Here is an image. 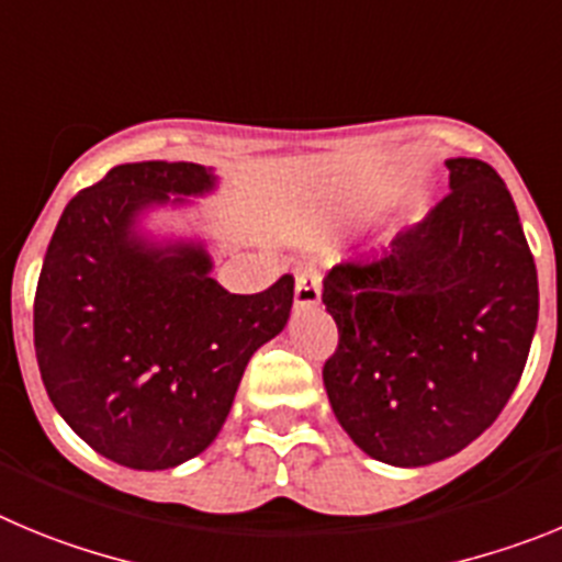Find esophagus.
I'll use <instances>...</instances> for the list:
<instances>
[{
  "mask_svg": "<svg viewBox=\"0 0 562 562\" xmlns=\"http://www.w3.org/2000/svg\"><path fill=\"white\" fill-rule=\"evenodd\" d=\"M322 302V277L316 271H300L296 288H293V305L313 307Z\"/></svg>",
  "mask_w": 562,
  "mask_h": 562,
  "instance_id": "34e87169",
  "label": "esophagus"
}]
</instances>
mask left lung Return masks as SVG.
Instances as JSON below:
<instances>
[{
    "instance_id": "obj_1",
    "label": "left lung",
    "mask_w": 562,
    "mask_h": 562,
    "mask_svg": "<svg viewBox=\"0 0 562 562\" xmlns=\"http://www.w3.org/2000/svg\"><path fill=\"white\" fill-rule=\"evenodd\" d=\"M451 193L417 229L325 277L338 347L327 397L378 462L419 468L487 431L520 381L538 325V271L502 176L448 159Z\"/></svg>"
}]
</instances>
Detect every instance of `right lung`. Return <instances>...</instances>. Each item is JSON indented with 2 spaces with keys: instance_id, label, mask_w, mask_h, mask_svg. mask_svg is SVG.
Returning <instances> with one entry per match:
<instances>
[{
  "instance_id": "right-lung-1",
  "label": "right lung",
  "mask_w": 562,
  "mask_h": 562,
  "mask_svg": "<svg viewBox=\"0 0 562 562\" xmlns=\"http://www.w3.org/2000/svg\"><path fill=\"white\" fill-rule=\"evenodd\" d=\"M193 161L111 168L67 204L33 302L49 401L111 462L168 470L218 437L249 358L285 327L293 277L229 293L201 246L148 249L136 212L212 190Z\"/></svg>"
}]
</instances>
